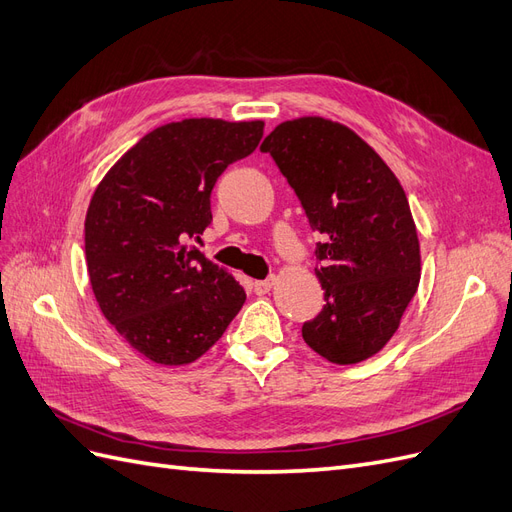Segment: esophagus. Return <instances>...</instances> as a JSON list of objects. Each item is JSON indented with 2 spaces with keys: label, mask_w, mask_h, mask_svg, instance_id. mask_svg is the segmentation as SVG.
Masks as SVG:
<instances>
[{
  "label": "esophagus",
  "mask_w": 512,
  "mask_h": 512,
  "mask_svg": "<svg viewBox=\"0 0 512 512\" xmlns=\"http://www.w3.org/2000/svg\"><path fill=\"white\" fill-rule=\"evenodd\" d=\"M254 292L256 294H267L273 286H275V277H269V280H260V282H254Z\"/></svg>",
  "instance_id": "34e87169"
}]
</instances>
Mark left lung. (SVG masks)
Wrapping results in <instances>:
<instances>
[{
	"instance_id": "1",
	"label": "left lung",
	"mask_w": 512,
	"mask_h": 512,
	"mask_svg": "<svg viewBox=\"0 0 512 512\" xmlns=\"http://www.w3.org/2000/svg\"><path fill=\"white\" fill-rule=\"evenodd\" d=\"M301 200L316 245L322 312L303 324L305 344L335 365L378 354L399 329L421 280V245L393 170L348 126L299 117L260 145Z\"/></svg>"
}]
</instances>
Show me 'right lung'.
<instances>
[{
    "label": "right lung",
    "instance_id": "add662e5",
    "mask_svg": "<svg viewBox=\"0 0 512 512\" xmlns=\"http://www.w3.org/2000/svg\"><path fill=\"white\" fill-rule=\"evenodd\" d=\"M265 121L192 117L151 130L89 200L85 260L104 318L145 359L188 365L228 329L243 286L188 245L211 224V190L258 147Z\"/></svg>",
    "mask_w": 512,
    "mask_h": 512
}]
</instances>
